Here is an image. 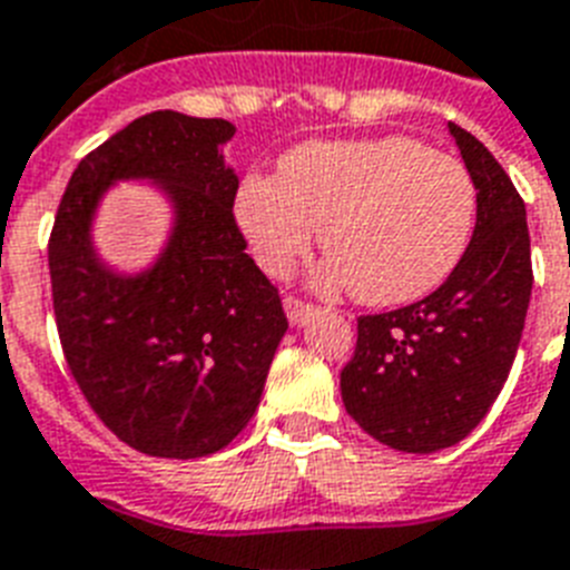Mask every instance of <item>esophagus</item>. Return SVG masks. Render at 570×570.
Wrapping results in <instances>:
<instances>
[{
	"label": "esophagus",
	"mask_w": 570,
	"mask_h": 570,
	"mask_svg": "<svg viewBox=\"0 0 570 570\" xmlns=\"http://www.w3.org/2000/svg\"><path fill=\"white\" fill-rule=\"evenodd\" d=\"M282 306H285V314H288V321L294 323V326H303V323L314 314L312 303H306V299H299V297H291V294L282 299Z\"/></svg>",
	"instance_id": "esophagus-1"
}]
</instances>
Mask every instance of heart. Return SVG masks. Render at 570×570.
<instances>
[{
  "instance_id": "heart-1",
  "label": "heart",
  "mask_w": 570,
  "mask_h": 570,
  "mask_svg": "<svg viewBox=\"0 0 570 570\" xmlns=\"http://www.w3.org/2000/svg\"><path fill=\"white\" fill-rule=\"evenodd\" d=\"M235 214L271 276L306 256L321 226L323 288L400 306L456 271L476 226V185L459 158L406 135L312 140L282 158L276 179L240 181Z\"/></svg>"
}]
</instances>
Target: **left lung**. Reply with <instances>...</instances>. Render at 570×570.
<instances>
[{
	"mask_svg": "<svg viewBox=\"0 0 570 570\" xmlns=\"http://www.w3.org/2000/svg\"><path fill=\"white\" fill-rule=\"evenodd\" d=\"M476 185V226L448 282L412 306L358 317L341 400L367 435L403 453L453 448L485 417L521 344L532 291L527 208L498 158L456 122Z\"/></svg>",
	"mask_w": 570,
	"mask_h": 570,
	"instance_id": "obj_1",
	"label": "left lung"
}]
</instances>
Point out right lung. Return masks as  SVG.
<instances>
[{
    "label": "right lung",
    "mask_w": 570,
    "mask_h": 570,
    "mask_svg": "<svg viewBox=\"0 0 570 570\" xmlns=\"http://www.w3.org/2000/svg\"><path fill=\"white\" fill-rule=\"evenodd\" d=\"M229 120L153 111L81 158L49 235L63 358L99 421L164 459L223 450L256 412L288 330L279 291L244 253L238 176L223 164ZM114 178H156L177 229L153 272L117 277L89 247V217Z\"/></svg>",
    "instance_id": "obj_1"
}]
</instances>
